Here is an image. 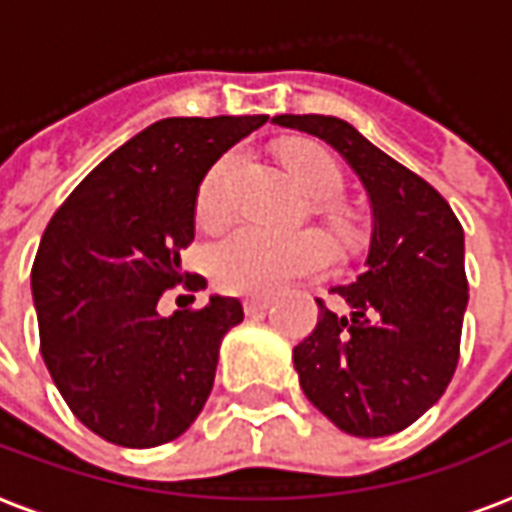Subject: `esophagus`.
Returning a JSON list of instances; mask_svg holds the SVG:
<instances>
[{"mask_svg": "<svg viewBox=\"0 0 512 512\" xmlns=\"http://www.w3.org/2000/svg\"><path fill=\"white\" fill-rule=\"evenodd\" d=\"M268 306H271V300L268 298H249L247 303H244V311H247V314H263Z\"/></svg>", "mask_w": 512, "mask_h": 512, "instance_id": "1", "label": "esophagus"}]
</instances>
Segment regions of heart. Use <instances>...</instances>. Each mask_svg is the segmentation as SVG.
I'll use <instances>...</instances> for the list:
<instances>
[{
	"label": "heart",
	"instance_id": "b5f03b06",
	"mask_svg": "<svg viewBox=\"0 0 512 512\" xmlns=\"http://www.w3.org/2000/svg\"><path fill=\"white\" fill-rule=\"evenodd\" d=\"M292 179L308 198L330 201L343 190L341 166L325 147L311 142L290 144L282 152ZM244 155L230 150L214 163L198 193V217L204 225H217L230 212V182L241 169ZM333 247L319 233L276 236L263 228H239L212 249V276L217 287L233 295H273L298 276L327 268Z\"/></svg>",
	"mask_w": 512,
	"mask_h": 512
}]
</instances>
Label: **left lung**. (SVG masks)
<instances>
[{"label": "left lung", "instance_id": "1", "mask_svg": "<svg viewBox=\"0 0 512 512\" xmlns=\"http://www.w3.org/2000/svg\"><path fill=\"white\" fill-rule=\"evenodd\" d=\"M273 123L341 152L373 212L365 273L333 287L349 314L317 298V327L292 349L300 389L349 435H395L454 378L467 308L464 230L435 187L341 117L276 115Z\"/></svg>", "mask_w": 512, "mask_h": 512}]
</instances>
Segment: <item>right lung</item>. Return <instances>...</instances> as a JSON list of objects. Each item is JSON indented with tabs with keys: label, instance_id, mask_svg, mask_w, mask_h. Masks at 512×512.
I'll return each instance as SVG.
<instances>
[{
	"label": "right lung",
	"instance_id": "1",
	"mask_svg": "<svg viewBox=\"0 0 512 512\" xmlns=\"http://www.w3.org/2000/svg\"><path fill=\"white\" fill-rule=\"evenodd\" d=\"M265 120L152 123L74 187L42 233L31 265L42 360L74 416L115 446H163L209 400L220 343L244 308L212 295L161 317L158 300L190 276L179 255L195 236L201 179Z\"/></svg>",
	"mask_w": 512,
	"mask_h": 512
}]
</instances>
